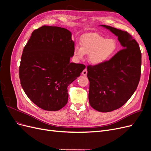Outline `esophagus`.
<instances>
[{"label":"esophagus","mask_w":151,"mask_h":151,"mask_svg":"<svg viewBox=\"0 0 151 151\" xmlns=\"http://www.w3.org/2000/svg\"><path fill=\"white\" fill-rule=\"evenodd\" d=\"M87 74H88V71H87L86 69H84L83 72H82V74H83L84 76H86Z\"/></svg>","instance_id":"esophagus-1"}]
</instances>
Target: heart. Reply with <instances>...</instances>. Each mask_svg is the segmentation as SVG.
<instances>
[{
	"label": "heart",
	"instance_id": "heart-1",
	"mask_svg": "<svg viewBox=\"0 0 151 151\" xmlns=\"http://www.w3.org/2000/svg\"><path fill=\"white\" fill-rule=\"evenodd\" d=\"M118 49L115 39L106 38L97 33H88L82 36L81 47L76 45L73 53L79 60H83L86 54L89 55V62L94 65H99L110 60Z\"/></svg>",
	"mask_w": 151,
	"mask_h": 151
}]
</instances>
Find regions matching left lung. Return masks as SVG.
Wrapping results in <instances>:
<instances>
[{"mask_svg":"<svg viewBox=\"0 0 151 151\" xmlns=\"http://www.w3.org/2000/svg\"><path fill=\"white\" fill-rule=\"evenodd\" d=\"M100 26L118 37L123 50L102 65L88 66L89 101L100 112L122 107L137 88L141 71V52L135 40L127 31L106 25Z\"/></svg>","mask_w":151,"mask_h":151,"instance_id":"obj_1","label":"left lung"}]
</instances>
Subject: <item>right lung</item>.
I'll return each instance as SVG.
<instances>
[{
	"label": "right lung",
	"mask_w": 151,
	"mask_h": 151,
	"mask_svg": "<svg viewBox=\"0 0 151 151\" xmlns=\"http://www.w3.org/2000/svg\"><path fill=\"white\" fill-rule=\"evenodd\" d=\"M74 42L65 28L43 26L35 30L24 47L19 79L31 101L47 111H57L67 104V87L86 66L70 62Z\"/></svg>",
	"instance_id": "right-lung-1"
}]
</instances>
